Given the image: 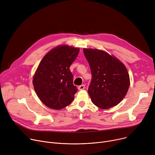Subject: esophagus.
<instances>
[{
  "label": "esophagus",
  "mask_w": 155,
  "mask_h": 155,
  "mask_svg": "<svg viewBox=\"0 0 155 155\" xmlns=\"http://www.w3.org/2000/svg\"><path fill=\"white\" fill-rule=\"evenodd\" d=\"M85 85L84 84H82V85H81V86H79V87H78V89H79V90H83V89H85Z\"/></svg>",
  "instance_id": "34e87169"
}]
</instances>
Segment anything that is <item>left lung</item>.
Returning a JSON list of instances; mask_svg holds the SVG:
<instances>
[{
  "label": "left lung",
  "mask_w": 155,
  "mask_h": 155,
  "mask_svg": "<svg viewBox=\"0 0 155 155\" xmlns=\"http://www.w3.org/2000/svg\"><path fill=\"white\" fill-rule=\"evenodd\" d=\"M92 74L88 93L93 104L103 109L120 103L130 86L124 64L114 56L96 49L83 50Z\"/></svg>",
  "instance_id": "left-lung-1"
}]
</instances>
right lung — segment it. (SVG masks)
<instances>
[{
	"mask_svg": "<svg viewBox=\"0 0 155 155\" xmlns=\"http://www.w3.org/2000/svg\"><path fill=\"white\" fill-rule=\"evenodd\" d=\"M79 52L77 48L59 46L48 53L39 64L33 84L39 99L48 107L59 110L73 101L78 89L69 68Z\"/></svg>",
	"mask_w": 155,
	"mask_h": 155,
	"instance_id": "add662e5",
	"label": "right lung"
}]
</instances>
